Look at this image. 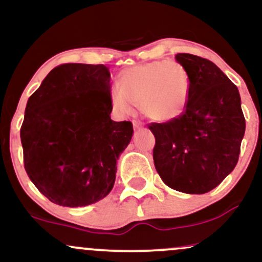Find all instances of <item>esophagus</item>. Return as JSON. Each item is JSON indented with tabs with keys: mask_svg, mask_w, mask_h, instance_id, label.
Returning a JSON list of instances; mask_svg holds the SVG:
<instances>
[{
	"mask_svg": "<svg viewBox=\"0 0 262 262\" xmlns=\"http://www.w3.org/2000/svg\"><path fill=\"white\" fill-rule=\"evenodd\" d=\"M133 125H134V129L135 130H140V129H143V123L138 122V121H133Z\"/></svg>",
	"mask_w": 262,
	"mask_h": 262,
	"instance_id": "34e87169",
	"label": "esophagus"
}]
</instances>
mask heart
Masks as SVG:
<instances>
[{
  "mask_svg": "<svg viewBox=\"0 0 262 262\" xmlns=\"http://www.w3.org/2000/svg\"><path fill=\"white\" fill-rule=\"evenodd\" d=\"M118 86L111 92L117 111L128 113L135 104L152 121L171 122L187 107L191 81L181 64L156 60L125 69L119 75Z\"/></svg>",
  "mask_w": 262,
  "mask_h": 262,
  "instance_id": "obj_1",
  "label": "heart"
}]
</instances>
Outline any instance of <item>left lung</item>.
Returning a JSON list of instances; mask_svg holds the SVG:
<instances>
[{
	"instance_id": "1",
	"label": "left lung",
	"mask_w": 262,
	"mask_h": 262,
	"mask_svg": "<svg viewBox=\"0 0 262 262\" xmlns=\"http://www.w3.org/2000/svg\"><path fill=\"white\" fill-rule=\"evenodd\" d=\"M191 87L181 117L151 123L155 169L170 188L189 194L212 191L235 167L245 133L237 87L217 65L192 54H177Z\"/></svg>"
}]
</instances>
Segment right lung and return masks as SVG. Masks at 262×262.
<instances>
[{"mask_svg":"<svg viewBox=\"0 0 262 262\" xmlns=\"http://www.w3.org/2000/svg\"><path fill=\"white\" fill-rule=\"evenodd\" d=\"M104 65L54 68L27 102L20 127L25 169L53 203L83 207L107 196L133 124L111 119Z\"/></svg>","mask_w":262,"mask_h":262,"instance_id":"add662e5","label":"right lung"}]
</instances>
